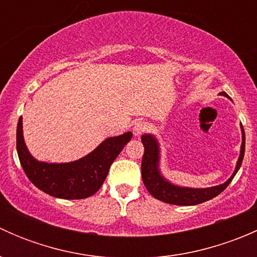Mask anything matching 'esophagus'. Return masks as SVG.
<instances>
[{"instance_id": "34e87169", "label": "esophagus", "mask_w": 257, "mask_h": 257, "mask_svg": "<svg viewBox=\"0 0 257 257\" xmlns=\"http://www.w3.org/2000/svg\"><path fill=\"white\" fill-rule=\"evenodd\" d=\"M147 131H148V125L145 121H138L133 128V133L136 137H141L142 134H144Z\"/></svg>"}]
</instances>
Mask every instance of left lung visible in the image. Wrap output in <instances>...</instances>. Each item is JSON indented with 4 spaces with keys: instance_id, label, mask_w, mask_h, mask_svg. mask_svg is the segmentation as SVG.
<instances>
[{
    "instance_id": "obj_1",
    "label": "left lung",
    "mask_w": 257,
    "mask_h": 257,
    "mask_svg": "<svg viewBox=\"0 0 257 257\" xmlns=\"http://www.w3.org/2000/svg\"><path fill=\"white\" fill-rule=\"evenodd\" d=\"M221 94L229 97L225 92H222ZM142 143L144 145V155L142 159V178H143L145 188L155 199L164 201V203L173 204V205H196V204H201L219 195L226 189V186L231 183V180L236 175L237 170L241 167V163H242L243 154H245V133H243L242 128V144H241L239 162H237L234 174L226 183L208 189L180 188V186L172 185L170 183L165 181L159 174V170H158L159 147H158L154 137L145 134L142 137Z\"/></svg>"
}]
</instances>
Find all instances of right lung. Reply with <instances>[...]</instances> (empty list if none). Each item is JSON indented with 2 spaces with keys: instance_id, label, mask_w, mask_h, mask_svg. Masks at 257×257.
I'll return each instance as SVG.
<instances>
[{
  "instance_id": "add662e5",
  "label": "right lung",
  "mask_w": 257,
  "mask_h": 257,
  "mask_svg": "<svg viewBox=\"0 0 257 257\" xmlns=\"http://www.w3.org/2000/svg\"><path fill=\"white\" fill-rule=\"evenodd\" d=\"M131 132L107 139L87 157L67 164H47L33 159L26 148L22 118L17 124V153L23 172L33 185L46 194L61 199H84L99 190L124 145L132 139Z\"/></svg>"
}]
</instances>
